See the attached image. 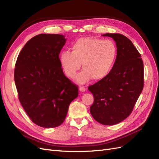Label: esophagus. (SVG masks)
<instances>
[{"label": "esophagus", "instance_id": "obj_1", "mask_svg": "<svg viewBox=\"0 0 159 159\" xmlns=\"http://www.w3.org/2000/svg\"><path fill=\"white\" fill-rule=\"evenodd\" d=\"M79 89H80L81 92H84V91H85V88L84 87H82V86H81Z\"/></svg>", "mask_w": 159, "mask_h": 159}]
</instances>
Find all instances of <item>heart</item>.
<instances>
[{"label":"heart","instance_id":"obj_1","mask_svg":"<svg viewBox=\"0 0 159 159\" xmlns=\"http://www.w3.org/2000/svg\"><path fill=\"white\" fill-rule=\"evenodd\" d=\"M71 50L61 53L60 63L70 78H74L81 64L84 70L75 78L77 82L81 84L91 79L101 81L106 78L117 56V48L113 41L93 37L80 38L72 44Z\"/></svg>","mask_w":159,"mask_h":159}]
</instances>
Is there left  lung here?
<instances>
[{"label":"left lung","instance_id":"obj_1","mask_svg":"<svg viewBox=\"0 0 159 159\" xmlns=\"http://www.w3.org/2000/svg\"><path fill=\"white\" fill-rule=\"evenodd\" d=\"M116 42L117 56L109 75L88 87L94 102L90 113L95 121L113 125L131 113L144 86V67L140 53L121 34H105Z\"/></svg>","mask_w":159,"mask_h":159}]
</instances>
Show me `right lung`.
<instances>
[{
    "instance_id": "obj_1",
    "label": "right lung",
    "mask_w": 159,
    "mask_h": 159,
    "mask_svg": "<svg viewBox=\"0 0 159 159\" xmlns=\"http://www.w3.org/2000/svg\"><path fill=\"white\" fill-rule=\"evenodd\" d=\"M64 36L40 34L19 53L14 69L18 99L31 121L44 128L64 121L78 88L65 76L59 60Z\"/></svg>"
}]
</instances>
